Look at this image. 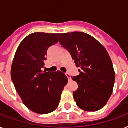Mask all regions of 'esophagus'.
I'll return each mask as SVG.
<instances>
[{"label":"esophagus","mask_w":128,"mask_h":128,"mask_svg":"<svg viewBox=\"0 0 128 128\" xmlns=\"http://www.w3.org/2000/svg\"><path fill=\"white\" fill-rule=\"evenodd\" d=\"M66 76H67V78H68V80H72V78H71V76H70V75L68 74V73H66Z\"/></svg>","instance_id":"34e87169"}]
</instances>
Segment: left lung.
<instances>
[{"label": "left lung", "mask_w": 128, "mask_h": 128, "mask_svg": "<svg viewBox=\"0 0 128 128\" xmlns=\"http://www.w3.org/2000/svg\"><path fill=\"white\" fill-rule=\"evenodd\" d=\"M59 42L70 53L78 76L72 80L78 84L73 92L78 107L88 112L102 109L113 91L115 72L106 48L90 35L80 32L57 34Z\"/></svg>", "instance_id": "left-lung-1"}]
</instances>
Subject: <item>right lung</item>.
<instances>
[{
	"mask_svg": "<svg viewBox=\"0 0 128 128\" xmlns=\"http://www.w3.org/2000/svg\"><path fill=\"white\" fill-rule=\"evenodd\" d=\"M58 42L56 34L34 32L19 44L11 67L15 89L29 110L46 114L58 108L68 78L60 71H42L47 50Z\"/></svg>",
	"mask_w": 128,
	"mask_h": 128,
	"instance_id": "add662e5",
	"label": "right lung"
}]
</instances>
